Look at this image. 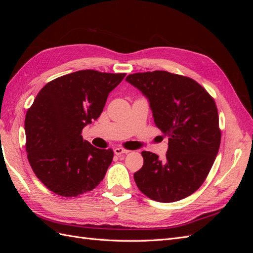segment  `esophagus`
Instances as JSON below:
<instances>
[{"label": "esophagus", "instance_id": "1", "mask_svg": "<svg viewBox=\"0 0 253 253\" xmlns=\"http://www.w3.org/2000/svg\"><path fill=\"white\" fill-rule=\"evenodd\" d=\"M129 151L126 149H122V148H116L114 150V153L116 155H121V154H127Z\"/></svg>", "mask_w": 253, "mask_h": 253}]
</instances>
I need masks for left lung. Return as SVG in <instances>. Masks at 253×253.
<instances>
[{"instance_id": "8db88e82", "label": "left lung", "mask_w": 253, "mask_h": 253, "mask_svg": "<svg viewBox=\"0 0 253 253\" xmlns=\"http://www.w3.org/2000/svg\"><path fill=\"white\" fill-rule=\"evenodd\" d=\"M126 80L148 98L156 126L169 137L164 160L141 153L136 185L153 201H180L203 185L217 155L220 129L214 99L193 79L165 71L132 74Z\"/></svg>"}]
</instances>
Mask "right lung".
<instances>
[{
	"mask_svg": "<svg viewBox=\"0 0 253 253\" xmlns=\"http://www.w3.org/2000/svg\"><path fill=\"white\" fill-rule=\"evenodd\" d=\"M126 75L75 72L48 82L37 95L25 117L27 158L53 193L78 196L104 178L113 151L95 148L81 133L100 116L109 94Z\"/></svg>",
	"mask_w": 253,
	"mask_h": 253,
	"instance_id": "right-lung-1",
	"label": "right lung"
}]
</instances>
